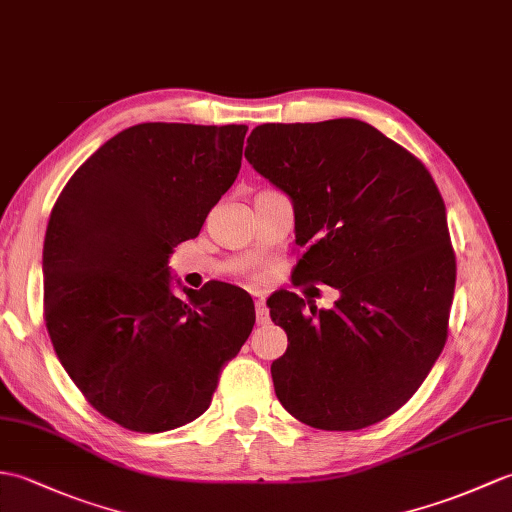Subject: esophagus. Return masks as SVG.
<instances>
[{
  "instance_id": "obj_1",
  "label": "esophagus",
  "mask_w": 512,
  "mask_h": 512,
  "mask_svg": "<svg viewBox=\"0 0 512 512\" xmlns=\"http://www.w3.org/2000/svg\"><path fill=\"white\" fill-rule=\"evenodd\" d=\"M255 318H257V325H268L270 323L268 307H266L264 301H257L255 303Z\"/></svg>"
}]
</instances>
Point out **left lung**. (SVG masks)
<instances>
[{"label": "left lung", "mask_w": 512, "mask_h": 512, "mask_svg": "<svg viewBox=\"0 0 512 512\" xmlns=\"http://www.w3.org/2000/svg\"><path fill=\"white\" fill-rule=\"evenodd\" d=\"M244 157L290 196L303 257L294 283L340 292L318 310L268 299L288 349L277 399L316 430L353 432L397 412L441 355L456 285L445 202L425 165L371 124H261Z\"/></svg>", "instance_id": "8db88e82"}]
</instances>
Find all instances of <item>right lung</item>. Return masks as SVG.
<instances>
[{"instance_id":"add662e5","label":"right lung","mask_w":512,"mask_h":512,"mask_svg":"<svg viewBox=\"0 0 512 512\" xmlns=\"http://www.w3.org/2000/svg\"><path fill=\"white\" fill-rule=\"evenodd\" d=\"M248 126H130L63 187L43 244L47 334L71 382L126 430L168 432L209 408L255 325L229 283L172 294L168 259L242 168Z\"/></svg>"}]
</instances>
